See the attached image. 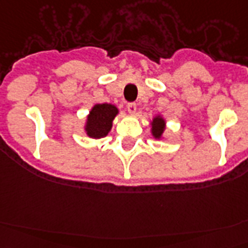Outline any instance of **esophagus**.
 I'll return each mask as SVG.
<instances>
[{"label": "esophagus", "mask_w": 248, "mask_h": 248, "mask_svg": "<svg viewBox=\"0 0 248 248\" xmlns=\"http://www.w3.org/2000/svg\"><path fill=\"white\" fill-rule=\"evenodd\" d=\"M126 107H127V111L130 112V113H135L137 109V105L135 102H128Z\"/></svg>", "instance_id": "esophagus-1"}]
</instances>
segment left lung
I'll use <instances>...</instances> for the list:
<instances>
[{
  "mask_svg": "<svg viewBox=\"0 0 248 248\" xmlns=\"http://www.w3.org/2000/svg\"><path fill=\"white\" fill-rule=\"evenodd\" d=\"M163 128H165V121H163L161 117H156L152 122V133L156 139L161 137L163 132Z\"/></svg>",
  "mask_w": 248,
  "mask_h": 248,
  "instance_id": "obj_1",
  "label": "left lung"
}]
</instances>
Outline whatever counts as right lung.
Segmentation results:
<instances>
[{
  "mask_svg": "<svg viewBox=\"0 0 248 248\" xmlns=\"http://www.w3.org/2000/svg\"><path fill=\"white\" fill-rule=\"evenodd\" d=\"M117 113V108L113 105H108V103L96 105L90 112V116L87 118L86 131L88 136L93 139H101L106 136L111 130L112 121Z\"/></svg>",
  "mask_w": 248,
  "mask_h": 248,
  "instance_id": "1",
  "label": "right lung"
}]
</instances>
